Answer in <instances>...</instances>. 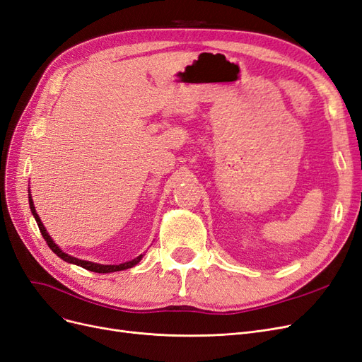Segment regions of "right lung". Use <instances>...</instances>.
Returning <instances> with one entry per match:
<instances>
[{"mask_svg":"<svg viewBox=\"0 0 362 362\" xmlns=\"http://www.w3.org/2000/svg\"><path fill=\"white\" fill-rule=\"evenodd\" d=\"M28 202H30V209H31V214L33 216L36 218V223L39 226V230L42 233L43 239L46 240V243H48V247L60 257L62 260L67 262V263H74L76 266H81L84 267V269L87 271H91V272H98V274H110V272H117V271H124V269H129V267L135 266L136 263H139V260L143 259V254L138 255L136 259L131 260V262H126V263H120V264H99V263H93V262H87V260H79L76 257H72V255H69L66 252H63L60 248H58V245L54 243V240L51 239V236L48 235V231H46V228L43 227L42 221L39 218V215L36 214V209H34V204H33V198H31V194H28Z\"/></svg>","mask_w":362,"mask_h":362,"instance_id":"obj_1","label":"right lung"}]
</instances>
